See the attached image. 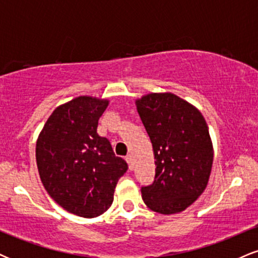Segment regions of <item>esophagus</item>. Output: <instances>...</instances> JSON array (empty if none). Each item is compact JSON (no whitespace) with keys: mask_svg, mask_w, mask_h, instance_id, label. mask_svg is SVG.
<instances>
[{"mask_svg":"<svg viewBox=\"0 0 258 258\" xmlns=\"http://www.w3.org/2000/svg\"><path fill=\"white\" fill-rule=\"evenodd\" d=\"M126 161H127V164H128V168L130 170H132V167H133V159H132V156L131 155H127L126 156Z\"/></svg>","mask_w":258,"mask_h":258,"instance_id":"obj_1","label":"esophagus"}]
</instances>
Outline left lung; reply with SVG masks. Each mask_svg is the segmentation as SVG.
Wrapping results in <instances>:
<instances>
[{"label":"left lung","instance_id":"8db88e82","mask_svg":"<svg viewBox=\"0 0 258 258\" xmlns=\"http://www.w3.org/2000/svg\"><path fill=\"white\" fill-rule=\"evenodd\" d=\"M152 142L155 177L142 186V198L153 211H183L205 190L214 161L209 127L201 112L172 93H150L136 100Z\"/></svg>","mask_w":258,"mask_h":258}]
</instances>
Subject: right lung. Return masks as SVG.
<instances>
[{
	"label": "right lung",
	"mask_w": 258,
	"mask_h": 258,
	"mask_svg": "<svg viewBox=\"0 0 258 258\" xmlns=\"http://www.w3.org/2000/svg\"><path fill=\"white\" fill-rule=\"evenodd\" d=\"M105 99L81 96L59 105L38 136L40 178L58 205L80 217L104 214L114 200L117 180L127 171L110 142L97 133Z\"/></svg>",
	"instance_id": "add662e5"
}]
</instances>
